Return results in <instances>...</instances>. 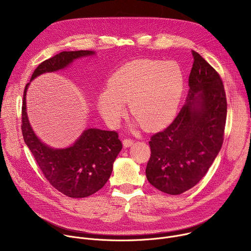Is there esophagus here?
<instances>
[{"label": "esophagus", "mask_w": 251, "mask_h": 251, "mask_svg": "<svg viewBox=\"0 0 251 251\" xmlns=\"http://www.w3.org/2000/svg\"><path fill=\"white\" fill-rule=\"evenodd\" d=\"M133 143H134V140H132V139H124L123 140V146L125 148H128V147L133 145Z\"/></svg>", "instance_id": "obj_1"}]
</instances>
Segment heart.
Listing matches in <instances>:
<instances>
[{
	"mask_svg": "<svg viewBox=\"0 0 251 251\" xmlns=\"http://www.w3.org/2000/svg\"><path fill=\"white\" fill-rule=\"evenodd\" d=\"M184 91V75L177 64L140 59L121 66L98 95L97 107L105 121L116 127L126 114V103L137 123L155 131L175 116Z\"/></svg>",
	"mask_w": 251,
	"mask_h": 251,
	"instance_id": "heart-1",
	"label": "heart"
}]
</instances>
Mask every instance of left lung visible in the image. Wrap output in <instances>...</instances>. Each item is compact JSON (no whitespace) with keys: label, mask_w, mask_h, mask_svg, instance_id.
Wrapping results in <instances>:
<instances>
[{"label":"left lung","mask_w":251,"mask_h":251,"mask_svg":"<svg viewBox=\"0 0 251 251\" xmlns=\"http://www.w3.org/2000/svg\"><path fill=\"white\" fill-rule=\"evenodd\" d=\"M186 104L164 131L151 137L146 168L149 183L169 195L195 187L221 151L227 103L223 80L208 62L192 51Z\"/></svg>","instance_id":"1"}]
</instances>
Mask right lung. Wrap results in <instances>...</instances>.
I'll return each instance as SVG.
<instances>
[{"label": "right lung", "instance_id": "add662e5", "mask_svg": "<svg viewBox=\"0 0 251 251\" xmlns=\"http://www.w3.org/2000/svg\"><path fill=\"white\" fill-rule=\"evenodd\" d=\"M92 50L62 51L45 60L34 69L30 80L46 73H52L68 66L75 59L93 55ZM24 91L22 107V132L25 143L37 161L50 184L63 195L78 199L99 191L108 181L113 163L122 149V143L115 131L95 128L84 130L73 146L53 149L37 137L32 131L27 114Z\"/></svg>", "mask_w": 251, "mask_h": 251}]
</instances>
